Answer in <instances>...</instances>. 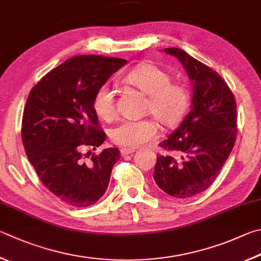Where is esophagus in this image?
Masks as SVG:
<instances>
[{"mask_svg": "<svg viewBox=\"0 0 261 261\" xmlns=\"http://www.w3.org/2000/svg\"><path fill=\"white\" fill-rule=\"evenodd\" d=\"M132 153H135V149H131V148H121V155L122 156H126V155H130Z\"/></svg>", "mask_w": 261, "mask_h": 261, "instance_id": "1", "label": "esophagus"}]
</instances>
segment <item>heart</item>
I'll return each mask as SVG.
<instances>
[{"instance_id": "heart-1", "label": "heart", "mask_w": 261, "mask_h": 261, "mask_svg": "<svg viewBox=\"0 0 261 261\" xmlns=\"http://www.w3.org/2000/svg\"><path fill=\"white\" fill-rule=\"evenodd\" d=\"M126 81L148 96L146 108L165 126H174L182 120L189 107L188 90L171 83V77L158 66L145 64L126 75ZM92 107L102 120H112L116 114L115 93L107 83L100 85L93 96ZM158 134V126L151 120H126L111 131L115 144L126 148H138Z\"/></svg>"}]
</instances>
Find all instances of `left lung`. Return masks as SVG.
<instances>
[{
    "instance_id": "1",
    "label": "left lung",
    "mask_w": 261,
    "mask_h": 261,
    "mask_svg": "<svg viewBox=\"0 0 261 261\" xmlns=\"http://www.w3.org/2000/svg\"><path fill=\"white\" fill-rule=\"evenodd\" d=\"M192 84V106L168 139L160 143L173 155H159L154 180L168 195L188 198L204 192L219 174L236 138V102L220 75L186 51L168 48Z\"/></svg>"
}]
</instances>
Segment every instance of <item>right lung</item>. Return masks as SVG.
Listing matches in <instances>:
<instances>
[{"label": "right lung", "mask_w": 261, "mask_h": 261, "mask_svg": "<svg viewBox=\"0 0 261 261\" xmlns=\"http://www.w3.org/2000/svg\"><path fill=\"white\" fill-rule=\"evenodd\" d=\"M125 64L120 58L76 56L46 74L28 96L21 126L28 161L42 184L72 206L94 204L105 194L120 160V150L106 148L84 161L81 148L94 150L105 141L93 96Z\"/></svg>", "instance_id": "right-lung-1"}]
</instances>
